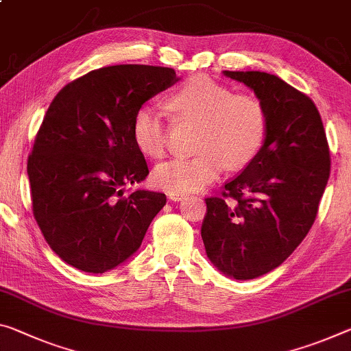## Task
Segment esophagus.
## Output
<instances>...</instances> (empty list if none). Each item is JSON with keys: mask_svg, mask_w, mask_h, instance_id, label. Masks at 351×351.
I'll return each instance as SVG.
<instances>
[{"mask_svg": "<svg viewBox=\"0 0 351 351\" xmlns=\"http://www.w3.org/2000/svg\"><path fill=\"white\" fill-rule=\"evenodd\" d=\"M167 197H169V199H171V202H180V199L184 198L182 193H176V192H169L167 193Z\"/></svg>", "mask_w": 351, "mask_h": 351, "instance_id": "obj_1", "label": "esophagus"}]
</instances>
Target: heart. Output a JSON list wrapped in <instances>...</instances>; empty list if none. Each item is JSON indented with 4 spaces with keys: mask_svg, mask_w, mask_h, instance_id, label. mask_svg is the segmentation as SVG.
<instances>
[{
    "mask_svg": "<svg viewBox=\"0 0 351 351\" xmlns=\"http://www.w3.org/2000/svg\"><path fill=\"white\" fill-rule=\"evenodd\" d=\"M182 121L198 123L197 148L191 158H176L154 169V184L167 192L199 191L220 176L228 165L242 169L263 149L269 115L261 99L206 75L193 76L167 99ZM132 141L147 158H160L169 142V130L158 109L143 106L132 119Z\"/></svg>",
    "mask_w": 351,
    "mask_h": 351,
    "instance_id": "b5f03b06",
    "label": "heart"
}]
</instances>
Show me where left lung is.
<instances>
[{"label": "left lung", "instance_id": "1", "mask_svg": "<svg viewBox=\"0 0 351 351\" xmlns=\"http://www.w3.org/2000/svg\"><path fill=\"white\" fill-rule=\"evenodd\" d=\"M253 88L269 115L258 156L204 198L202 237L219 270L253 280L276 269L313 226L330 178L331 156L325 128L313 99L275 75L228 71Z\"/></svg>", "mask_w": 351, "mask_h": 351}]
</instances>
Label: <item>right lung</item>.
Instances as JSON below:
<instances>
[{
  "label": "right lung",
  "instance_id": "add662e5",
  "mask_svg": "<svg viewBox=\"0 0 351 351\" xmlns=\"http://www.w3.org/2000/svg\"><path fill=\"white\" fill-rule=\"evenodd\" d=\"M178 81L169 66L112 65L60 88L27 158L32 214L49 248L88 274H104L137 252L165 193L136 191L148 165L132 141V119Z\"/></svg>",
  "mask_w": 351,
  "mask_h": 351
}]
</instances>
